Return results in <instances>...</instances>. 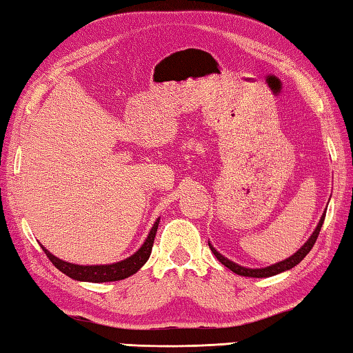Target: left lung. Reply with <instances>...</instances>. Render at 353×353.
Segmentation results:
<instances>
[{"instance_id": "8db88e82", "label": "left lung", "mask_w": 353, "mask_h": 353, "mask_svg": "<svg viewBox=\"0 0 353 353\" xmlns=\"http://www.w3.org/2000/svg\"><path fill=\"white\" fill-rule=\"evenodd\" d=\"M327 211V208H325ZM325 211L324 214L321 215L319 219V223L316 225V228H314V231L312 232V236L308 237L307 242L301 246V248L294 252V254H292L290 257H287L285 261H281L277 262L274 265H270V267H265V268H246V267H242V265H239L236 262L230 261V259L225 257L223 254H220V252L214 248L212 243H209V248H211V251L214 252V256L219 259V261L225 265L226 268H230L232 273H236L239 276H245V277H271V276H276L279 273H283V271L287 270H292L293 267H296L302 259H304L308 252H310V250L313 248L314 242H316V239L319 236V231L321 228H323V223H324V219H325Z\"/></svg>"}]
</instances>
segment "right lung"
<instances>
[{
	"mask_svg": "<svg viewBox=\"0 0 353 353\" xmlns=\"http://www.w3.org/2000/svg\"><path fill=\"white\" fill-rule=\"evenodd\" d=\"M159 225V219L154 221L150 232H148L147 239L144 240V243L141 245V248L123 261L114 262V263H107V265H77V263H70L61 261V259L55 257L51 254L45 246L40 245L43 251L46 252V256L49 257V261L54 263V267L60 270L61 273L66 274L68 277H71L74 281H80V282H94V283H102V282H114V281H122L127 279V277L133 276L134 273H138L141 270L142 265H144L148 257L152 254V246H153V240L154 236H157V230Z\"/></svg>",
	"mask_w": 353,
	"mask_h": 353,
	"instance_id": "right-lung-1",
	"label": "right lung"
}]
</instances>
